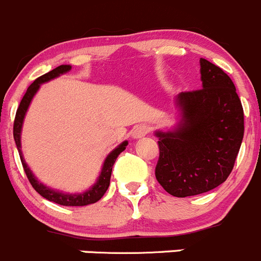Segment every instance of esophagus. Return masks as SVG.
<instances>
[{
	"label": "esophagus",
	"mask_w": 261,
	"mask_h": 261,
	"mask_svg": "<svg viewBox=\"0 0 261 261\" xmlns=\"http://www.w3.org/2000/svg\"><path fill=\"white\" fill-rule=\"evenodd\" d=\"M150 131V127L145 123H143V125H138L134 127L133 133H131V135H133L134 139H141L144 138V136H146L147 134H149Z\"/></svg>",
	"instance_id": "esophagus-1"
}]
</instances>
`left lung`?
<instances>
[{
  "instance_id": "8db88e82",
  "label": "left lung",
  "mask_w": 261,
  "mask_h": 261,
  "mask_svg": "<svg viewBox=\"0 0 261 261\" xmlns=\"http://www.w3.org/2000/svg\"><path fill=\"white\" fill-rule=\"evenodd\" d=\"M203 88L181 92V120L159 138L155 177L174 197L206 193L228 178L244 138V110L231 78L201 58Z\"/></svg>"
}]
</instances>
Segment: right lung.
Segmentation results:
<instances>
[{"label": "right lung", "instance_id": "obj_1", "mask_svg": "<svg viewBox=\"0 0 261 261\" xmlns=\"http://www.w3.org/2000/svg\"><path fill=\"white\" fill-rule=\"evenodd\" d=\"M70 68H72L70 65H59V67L50 70V72L46 73V74L36 78V80L29 86L28 91H26V93L23 94L22 99H21L20 106L17 107L16 116H15L14 139H15V143H16L18 154H20V159H21V163H22V168L23 170H25L26 177H28V179L31 183V186H33V188L35 189L40 196H43L44 198H46L48 201H51L54 202V203L60 204V206H87V204L96 203V202L99 201V199L103 197V194L106 193L107 188H109L110 186V179H111L112 167H114L118 155L126 149V146H127V141H123L121 145L116 147L114 151L106 158V160H105L103 163V167H102L101 175H99L97 183L94 184L89 191L84 192V193H80V194L60 193V192L53 191V189H50L48 187L44 186L43 183H40V181L34 177L31 170L29 169V167L26 165L25 160H23L22 158V152H21V141H20L21 127H22L23 117H25V114L26 111H28V107L29 105H30L31 99H33L34 94L36 93V91H38L41 83L53 80V78L58 77V75L63 74V73H67L68 70H70Z\"/></svg>", "mask_w": 261, "mask_h": 261}]
</instances>
